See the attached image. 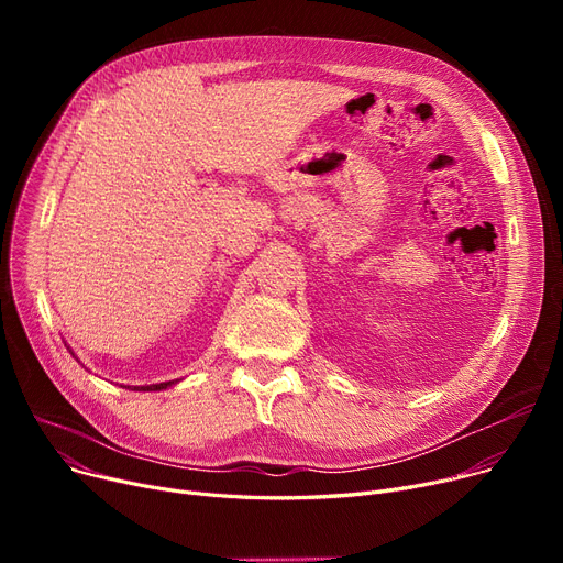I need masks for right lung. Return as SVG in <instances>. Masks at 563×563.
I'll return each mask as SVG.
<instances>
[{"label": "right lung", "mask_w": 563, "mask_h": 563, "mask_svg": "<svg viewBox=\"0 0 563 563\" xmlns=\"http://www.w3.org/2000/svg\"><path fill=\"white\" fill-rule=\"evenodd\" d=\"M168 386H173V380H166V383H153V386H134L132 390H139V393H155V390H166ZM130 388V386H128Z\"/></svg>", "instance_id": "obj_1"}]
</instances>
